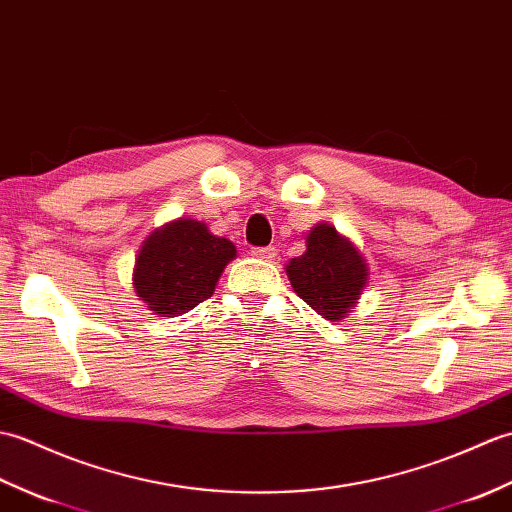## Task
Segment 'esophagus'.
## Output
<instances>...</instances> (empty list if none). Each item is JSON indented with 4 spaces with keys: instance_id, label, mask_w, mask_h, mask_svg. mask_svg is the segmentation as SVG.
<instances>
[{
    "instance_id": "1",
    "label": "esophagus",
    "mask_w": 512,
    "mask_h": 512,
    "mask_svg": "<svg viewBox=\"0 0 512 512\" xmlns=\"http://www.w3.org/2000/svg\"><path fill=\"white\" fill-rule=\"evenodd\" d=\"M252 256L258 260H274L276 247H252Z\"/></svg>"
}]
</instances>
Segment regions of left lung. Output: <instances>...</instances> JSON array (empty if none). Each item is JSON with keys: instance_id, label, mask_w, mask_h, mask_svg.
Instances as JSON below:
<instances>
[{"instance_id": "8db88e82", "label": "left lung", "mask_w": 512, "mask_h": 512, "mask_svg": "<svg viewBox=\"0 0 512 512\" xmlns=\"http://www.w3.org/2000/svg\"><path fill=\"white\" fill-rule=\"evenodd\" d=\"M287 276L293 291L317 315L339 322L366 289L368 263L335 225L317 223L306 234V252L289 260Z\"/></svg>"}]
</instances>
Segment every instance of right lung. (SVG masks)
<instances>
[{"instance_id": "right-lung-1", "label": "right lung", "mask_w": 512, "mask_h": 512, "mask_svg": "<svg viewBox=\"0 0 512 512\" xmlns=\"http://www.w3.org/2000/svg\"><path fill=\"white\" fill-rule=\"evenodd\" d=\"M234 256V243L214 236L206 223H166L146 238L135 258V293L155 315H184L210 298Z\"/></svg>"}]
</instances>
